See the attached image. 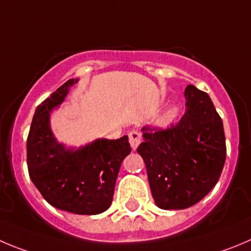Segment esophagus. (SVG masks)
I'll return each instance as SVG.
<instances>
[{
    "instance_id": "esophagus-1",
    "label": "esophagus",
    "mask_w": 251,
    "mask_h": 251,
    "mask_svg": "<svg viewBox=\"0 0 251 251\" xmlns=\"http://www.w3.org/2000/svg\"><path fill=\"white\" fill-rule=\"evenodd\" d=\"M128 137H129L130 147H132L133 150H135L138 148V145L140 144V142H142V134L138 130H132Z\"/></svg>"
}]
</instances>
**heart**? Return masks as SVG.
Wrapping results in <instances>:
<instances>
[{"instance_id":"obj_1","label":"heart","mask_w":251,"mask_h":251,"mask_svg":"<svg viewBox=\"0 0 251 251\" xmlns=\"http://www.w3.org/2000/svg\"><path fill=\"white\" fill-rule=\"evenodd\" d=\"M175 116H176V109L175 108H170L165 113V119H173Z\"/></svg>"}]
</instances>
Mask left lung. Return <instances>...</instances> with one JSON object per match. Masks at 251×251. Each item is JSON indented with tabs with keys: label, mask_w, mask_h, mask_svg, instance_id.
I'll return each instance as SVG.
<instances>
[{
	"label": "left lung",
	"mask_w": 251,
	"mask_h": 251,
	"mask_svg": "<svg viewBox=\"0 0 251 251\" xmlns=\"http://www.w3.org/2000/svg\"><path fill=\"white\" fill-rule=\"evenodd\" d=\"M186 113L161 129L145 126L137 151L144 160L150 190L161 209H185L216 186L226 163L223 122L208 95L185 90Z\"/></svg>",
	"instance_id": "1"
}]
</instances>
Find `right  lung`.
Returning <instances> with one entry per match:
<instances>
[{
	"instance_id": "1",
	"label": "right lung",
	"mask_w": 251,
	"mask_h": 251,
	"mask_svg": "<svg viewBox=\"0 0 251 251\" xmlns=\"http://www.w3.org/2000/svg\"><path fill=\"white\" fill-rule=\"evenodd\" d=\"M70 78L35 109L27 139L30 180L48 203L76 214H99L112 203L122 161L130 151L128 137L97 139L77 150L56 143L49 127V114L65 99Z\"/></svg>"
}]
</instances>
